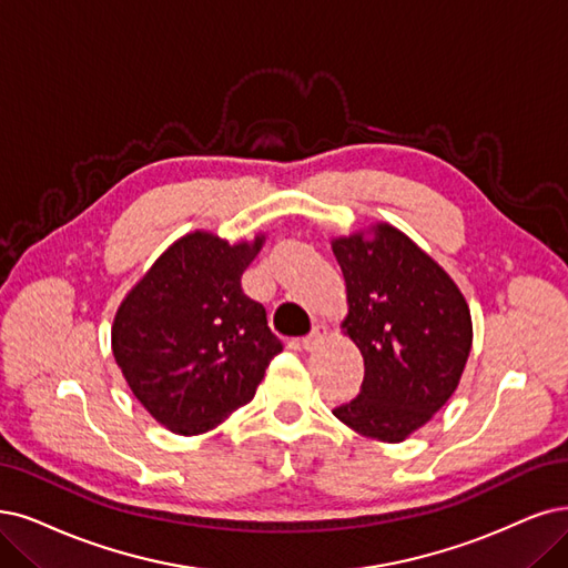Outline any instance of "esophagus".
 <instances>
[{
	"mask_svg": "<svg viewBox=\"0 0 568 568\" xmlns=\"http://www.w3.org/2000/svg\"><path fill=\"white\" fill-rule=\"evenodd\" d=\"M325 337H327V327L325 325H316V327L311 329V334H306V337L302 339V348L304 351H313Z\"/></svg>",
	"mask_w": 568,
	"mask_h": 568,
	"instance_id": "obj_1",
	"label": "esophagus"
}]
</instances>
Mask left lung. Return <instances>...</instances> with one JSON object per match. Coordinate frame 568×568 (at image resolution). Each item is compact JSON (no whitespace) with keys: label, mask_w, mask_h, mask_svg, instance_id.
<instances>
[{"label":"left lung","mask_w":568,"mask_h":568,"mask_svg":"<svg viewBox=\"0 0 568 568\" xmlns=\"http://www.w3.org/2000/svg\"><path fill=\"white\" fill-rule=\"evenodd\" d=\"M332 243L346 292L344 329L365 358L358 397L334 409L382 443L430 422L458 386L473 346L468 304L422 247L390 224Z\"/></svg>","instance_id":"left-lung-1"}]
</instances>
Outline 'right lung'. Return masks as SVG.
<instances>
[{
    "instance_id": "right-lung-1",
    "label": "right lung",
    "mask_w": 568,
    "mask_h": 568,
    "mask_svg": "<svg viewBox=\"0 0 568 568\" xmlns=\"http://www.w3.org/2000/svg\"><path fill=\"white\" fill-rule=\"evenodd\" d=\"M255 243L196 231L168 247L116 311L112 351L133 395L180 435L215 428L247 405L283 351L241 276Z\"/></svg>"
}]
</instances>
